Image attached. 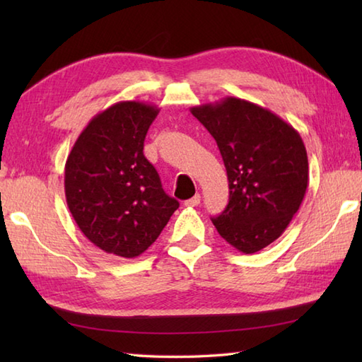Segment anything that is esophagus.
<instances>
[{"mask_svg": "<svg viewBox=\"0 0 362 362\" xmlns=\"http://www.w3.org/2000/svg\"><path fill=\"white\" fill-rule=\"evenodd\" d=\"M199 204H201V196L196 194L191 199H188V201H185V206H197Z\"/></svg>", "mask_w": 362, "mask_h": 362, "instance_id": "34e87169", "label": "esophagus"}]
</instances>
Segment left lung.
Instances as JSON below:
<instances>
[{"mask_svg":"<svg viewBox=\"0 0 362 362\" xmlns=\"http://www.w3.org/2000/svg\"><path fill=\"white\" fill-rule=\"evenodd\" d=\"M216 140L230 197L211 218L218 233L243 253L274 243L298 211L308 188V156L297 130L271 110L228 96L191 109Z\"/></svg>","mask_w":362,"mask_h":362,"instance_id":"8db88e82","label":"left lung"}]
</instances>
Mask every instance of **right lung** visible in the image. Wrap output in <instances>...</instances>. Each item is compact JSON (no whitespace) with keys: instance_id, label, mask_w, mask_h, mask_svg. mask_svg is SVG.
I'll list each match as a JSON object with an SVG mask.
<instances>
[{"instance_id":"obj_1","label":"right lung","mask_w":362,"mask_h":362,"mask_svg":"<svg viewBox=\"0 0 362 362\" xmlns=\"http://www.w3.org/2000/svg\"><path fill=\"white\" fill-rule=\"evenodd\" d=\"M157 113L140 101L113 104L88 122L66 158L71 216L88 241L112 255H141L179 209L143 153Z\"/></svg>"}]
</instances>
